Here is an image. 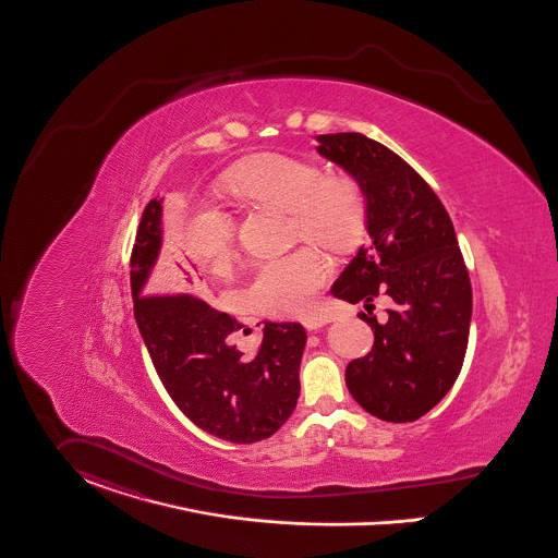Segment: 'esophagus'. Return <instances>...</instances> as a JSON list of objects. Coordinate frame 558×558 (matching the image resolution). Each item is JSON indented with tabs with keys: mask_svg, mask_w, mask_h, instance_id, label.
Instances as JSON below:
<instances>
[{
	"mask_svg": "<svg viewBox=\"0 0 558 558\" xmlns=\"http://www.w3.org/2000/svg\"><path fill=\"white\" fill-rule=\"evenodd\" d=\"M302 326H304L308 332H313V330L324 328V326H326V319H324V317H306V319L302 322Z\"/></svg>",
	"mask_w": 558,
	"mask_h": 558,
	"instance_id": "34e87169",
	"label": "esophagus"
}]
</instances>
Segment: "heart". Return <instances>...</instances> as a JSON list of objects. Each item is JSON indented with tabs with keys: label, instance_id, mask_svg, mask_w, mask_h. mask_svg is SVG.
Here are the masks:
<instances>
[{
	"label": "heart",
	"instance_id": "obj_1",
	"mask_svg": "<svg viewBox=\"0 0 558 558\" xmlns=\"http://www.w3.org/2000/svg\"><path fill=\"white\" fill-rule=\"evenodd\" d=\"M220 186L239 203L286 209L294 243L313 241L330 254H349L366 239L368 192L349 171L324 173L315 160L262 151L226 169ZM182 250L198 266L222 272L236 254L234 218L211 203L192 205L182 226ZM328 272L322 254L302 245L281 258L262 262L245 288V296L264 315H304L324 288Z\"/></svg>",
	"mask_w": 558,
	"mask_h": 558
}]
</instances>
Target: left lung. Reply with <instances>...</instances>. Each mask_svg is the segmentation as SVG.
<instances>
[{
    "instance_id": "8db88e82",
    "label": "left lung",
    "mask_w": 558,
    "mask_h": 558,
    "mask_svg": "<svg viewBox=\"0 0 558 558\" xmlns=\"http://www.w3.org/2000/svg\"><path fill=\"white\" fill-rule=\"evenodd\" d=\"M317 151L357 175L371 201V243L336 279L332 294L366 302L374 330L368 355L344 380L374 416L409 423L434 409L454 385L470 336L472 286L445 205L393 149L362 133L319 135ZM392 300L378 325L371 300Z\"/></svg>"
}]
</instances>
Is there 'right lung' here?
I'll use <instances>...</instances> for the list:
<instances>
[{"label": "right lung", "instance_id": "add662e5", "mask_svg": "<svg viewBox=\"0 0 558 558\" xmlns=\"http://www.w3.org/2000/svg\"><path fill=\"white\" fill-rule=\"evenodd\" d=\"M151 198L131 252L135 322L151 364L178 409L203 432L234 445L270 438L296 409L306 332L300 324L264 322L254 355L228 336L243 328L192 292L148 294L160 252V207Z\"/></svg>", "mask_w": 558, "mask_h": 558}]
</instances>
